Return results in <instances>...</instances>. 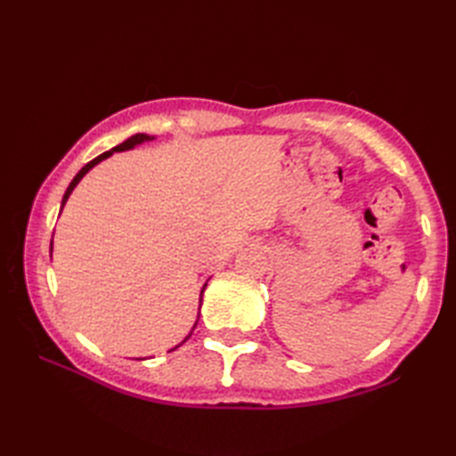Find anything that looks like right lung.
<instances>
[{
    "label": "right lung",
    "mask_w": 456,
    "mask_h": 456,
    "mask_svg": "<svg viewBox=\"0 0 456 456\" xmlns=\"http://www.w3.org/2000/svg\"><path fill=\"white\" fill-rule=\"evenodd\" d=\"M149 141H154V137H151V134H144V133H137V134H133V137H129L127 141H123L121 144H118V147H113V149H110L108 152H103V154H100V157H95L94 160H90L88 164H86V167L78 172V174H76V176H74V180L70 182V186H68L66 188V191H64V198H62V208H61V211L64 209V206H66V201H68V198H70V193L74 191V188L76 186H78V183H80V180L86 176V174H88L94 167H95V164H100L102 160H105V159H110L111 157V154L113 152H123V151H131V149H134V147H139V144H142V142H149ZM51 253H53V243H51ZM206 286H208V282L206 284H203V288H201V292H200V307H201V299H203V292H206ZM198 319H200V314H198ZM198 319H196V323H193V327H191V331H193V329H196V325H198ZM191 331L188 333V337L186 338H183V341L182 343H178L176 346H174V348H178L180 345H183V343H186L188 341V338L191 337ZM174 348H170V351H174Z\"/></svg>",
    "instance_id": "right-lung-1"
}]
</instances>
